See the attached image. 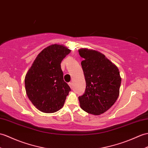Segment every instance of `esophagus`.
Returning <instances> with one entry per match:
<instances>
[{
    "label": "esophagus",
    "mask_w": 148,
    "mask_h": 148,
    "mask_svg": "<svg viewBox=\"0 0 148 148\" xmlns=\"http://www.w3.org/2000/svg\"><path fill=\"white\" fill-rule=\"evenodd\" d=\"M69 86L71 87V88H73V82H69Z\"/></svg>",
    "instance_id": "34e87169"
}]
</instances>
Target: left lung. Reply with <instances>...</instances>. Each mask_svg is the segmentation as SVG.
Instances as JSON below:
<instances>
[{
  "label": "left lung",
  "mask_w": 148,
  "mask_h": 148,
  "mask_svg": "<svg viewBox=\"0 0 148 148\" xmlns=\"http://www.w3.org/2000/svg\"><path fill=\"white\" fill-rule=\"evenodd\" d=\"M84 58L81 66L85 77L86 90L78 98L81 108L99 115L112 107L117 99L121 77L118 67L99 51L82 48L78 50Z\"/></svg>",
  "instance_id": "8db88e82"
}]
</instances>
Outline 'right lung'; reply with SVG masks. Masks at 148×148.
I'll use <instances>...</instances> for the list:
<instances>
[{
  "mask_svg": "<svg viewBox=\"0 0 148 148\" xmlns=\"http://www.w3.org/2000/svg\"><path fill=\"white\" fill-rule=\"evenodd\" d=\"M70 52L63 45H51L38 55L27 71L25 80L26 95L38 110L54 113L64 106L71 88L64 81L60 64Z\"/></svg>",
  "mask_w": 148,
  "mask_h": 148,
  "instance_id": "obj_1",
  "label": "right lung"
}]
</instances>
